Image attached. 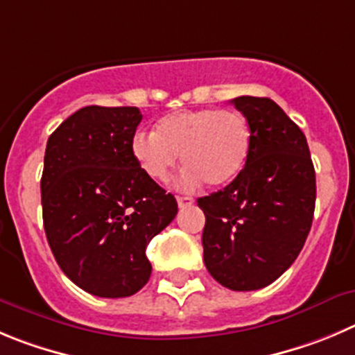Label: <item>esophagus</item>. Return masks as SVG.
<instances>
[{"instance_id":"1","label":"esophagus","mask_w":355,"mask_h":355,"mask_svg":"<svg viewBox=\"0 0 355 355\" xmlns=\"http://www.w3.org/2000/svg\"><path fill=\"white\" fill-rule=\"evenodd\" d=\"M177 203L180 208H187L194 203V200L191 196H177Z\"/></svg>"}]
</instances>
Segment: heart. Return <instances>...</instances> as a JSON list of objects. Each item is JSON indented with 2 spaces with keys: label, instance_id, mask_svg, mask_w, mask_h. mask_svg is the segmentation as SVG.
I'll return each mask as SVG.
<instances>
[{
  "label": "heart",
  "instance_id": "heart-1",
  "mask_svg": "<svg viewBox=\"0 0 355 355\" xmlns=\"http://www.w3.org/2000/svg\"><path fill=\"white\" fill-rule=\"evenodd\" d=\"M250 147V129L236 110L198 108L166 115L155 132L138 131L131 140V152L147 177L168 180L180 154L185 170L180 185L193 189L230 184L243 170Z\"/></svg>",
  "mask_w": 355,
  "mask_h": 355
}]
</instances>
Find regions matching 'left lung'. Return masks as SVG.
<instances>
[{
  "label": "left lung",
  "instance_id": "8db88e82",
  "mask_svg": "<svg viewBox=\"0 0 355 355\" xmlns=\"http://www.w3.org/2000/svg\"><path fill=\"white\" fill-rule=\"evenodd\" d=\"M250 147L230 185L198 200L205 266L231 291H257L296 261L315 210V170L303 131L270 98L231 99Z\"/></svg>",
  "mask_w": 355,
  "mask_h": 355
}]
</instances>
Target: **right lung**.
I'll use <instances>...</instances> for the list:
<instances>
[{
	"label": "right lung",
	"instance_id": "add662e5",
	"mask_svg": "<svg viewBox=\"0 0 355 355\" xmlns=\"http://www.w3.org/2000/svg\"><path fill=\"white\" fill-rule=\"evenodd\" d=\"M137 107H85L49 137L43 227L66 277L99 297L132 296L148 282L147 245L178 211L173 194L131 152Z\"/></svg>",
	"mask_w": 355,
	"mask_h": 355
}]
</instances>
